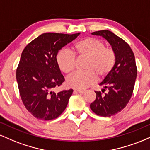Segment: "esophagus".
<instances>
[{
  "instance_id": "34e87169",
  "label": "esophagus",
  "mask_w": 150,
  "mask_h": 150,
  "mask_svg": "<svg viewBox=\"0 0 150 150\" xmlns=\"http://www.w3.org/2000/svg\"><path fill=\"white\" fill-rule=\"evenodd\" d=\"M74 92H76L77 93H80V94H84L85 92V90H81V89H75Z\"/></svg>"
}]
</instances>
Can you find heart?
Instances as JSON below:
<instances>
[{
    "label": "heart",
    "instance_id": "heart-1",
    "mask_svg": "<svg viewBox=\"0 0 150 150\" xmlns=\"http://www.w3.org/2000/svg\"><path fill=\"white\" fill-rule=\"evenodd\" d=\"M74 49L75 54L80 58H87V61L85 68L87 71L75 72L67 79V85L72 88H87L94 83L97 77L102 79L107 76L116 63L114 51L106 48L104 42L96 38H85L77 42ZM56 60L58 68L63 73H70L75 68V56L70 50H60Z\"/></svg>",
    "mask_w": 150,
    "mask_h": 150
}]
</instances>
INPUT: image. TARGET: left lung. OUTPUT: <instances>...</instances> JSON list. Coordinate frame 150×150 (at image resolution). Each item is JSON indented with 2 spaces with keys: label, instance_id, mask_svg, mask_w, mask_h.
Returning a JSON list of instances; mask_svg holds the SVG:
<instances>
[{
  "label": "left lung",
  "instance_id": "obj_1",
  "mask_svg": "<svg viewBox=\"0 0 150 150\" xmlns=\"http://www.w3.org/2000/svg\"><path fill=\"white\" fill-rule=\"evenodd\" d=\"M92 34L101 36L111 46L116 54V63L112 70L99 84L101 92H95L96 99L90 108L98 116L110 117L124 108L131 98L137 77L135 56L130 46L111 31L101 30Z\"/></svg>",
  "mask_w": 150,
  "mask_h": 150
}]
</instances>
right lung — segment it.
I'll return each mask as SVG.
<instances>
[{
	"label": "right lung",
	"mask_w": 150,
	"mask_h": 150,
	"mask_svg": "<svg viewBox=\"0 0 150 150\" xmlns=\"http://www.w3.org/2000/svg\"><path fill=\"white\" fill-rule=\"evenodd\" d=\"M80 34H42L22 51L16 72L19 91L27 111L38 119L56 118L68 105L73 89L53 92L65 81L56 58Z\"/></svg>",
	"instance_id": "obj_1"
}]
</instances>
